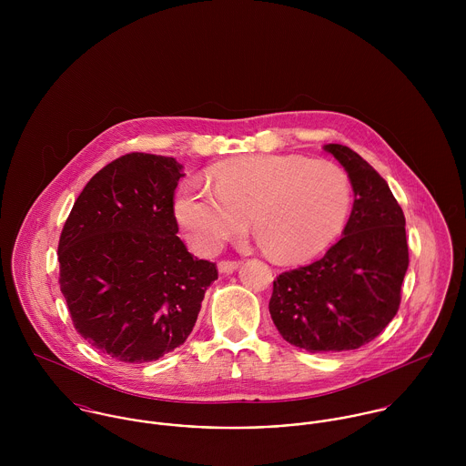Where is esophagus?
I'll list each match as a JSON object with an SVG mask.
<instances>
[{
    "label": "esophagus",
    "instance_id": "obj_1",
    "mask_svg": "<svg viewBox=\"0 0 466 466\" xmlns=\"http://www.w3.org/2000/svg\"><path fill=\"white\" fill-rule=\"evenodd\" d=\"M240 266V262H235V260H222V262H218V270L220 272H224V274H229V272H233V270H237Z\"/></svg>",
    "mask_w": 466,
    "mask_h": 466
}]
</instances>
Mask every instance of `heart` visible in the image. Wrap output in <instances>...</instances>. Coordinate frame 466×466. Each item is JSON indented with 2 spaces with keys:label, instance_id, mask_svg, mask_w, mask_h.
I'll return each mask as SVG.
<instances>
[{
  "label": "heart",
  "instance_id": "heart-1",
  "mask_svg": "<svg viewBox=\"0 0 466 466\" xmlns=\"http://www.w3.org/2000/svg\"><path fill=\"white\" fill-rule=\"evenodd\" d=\"M185 183L174 213L188 242L217 253L248 229L279 262H303L327 249L351 206L348 174L332 161L298 154H260L224 161L208 179Z\"/></svg>",
  "mask_w": 466,
  "mask_h": 466
}]
</instances>
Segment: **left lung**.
Returning <instances> with one entry per match:
<instances>
[{
  "label": "left lung",
  "mask_w": 466,
  "mask_h": 466,
  "mask_svg": "<svg viewBox=\"0 0 466 466\" xmlns=\"http://www.w3.org/2000/svg\"><path fill=\"white\" fill-rule=\"evenodd\" d=\"M325 150L348 172L351 215L323 258L274 279L268 301L281 337L310 353L373 340L399 312L409 266L405 217L388 183L351 148L329 143Z\"/></svg>",
  "instance_id": "8db88e82"
}]
</instances>
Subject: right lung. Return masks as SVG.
Returning a JSON list of instances; mask_svg holds the SVG:
<instances>
[{
  "label": "right lung",
  "mask_w": 466,
  "mask_h": 466,
  "mask_svg": "<svg viewBox=\"0 0 466 466\" xmlns=\"http://www.w3.org/2000/svg\"><path fill=\"white\" fill-rule=\"evenodd\" d=\"M174 157L131 152L96 172L59 240V283L75 330L122 362H150L181 346L199 316L213 262L177 237Z\"/></svg>",
  "instance_id": "right-lung-1"
}]
</instances>
